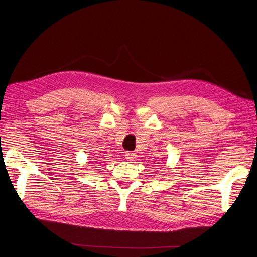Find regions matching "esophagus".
Instances as JSON below:
<instances>
[{
  "label": "esophagus",
  "mask_w": 257,
  "mask_h": 257,
  "mask_svg": "<svg viewBox=\"0 0 257 257\" xmlns=\"http://www.w3.org/2000/svg\"><path fill=\"white\" fill-rule=\"evenodd\" d=\"M124 157H125V159L127 160V161H134L135 159H136V157H137V154L136 153H134V152H125V154H124Z\"/></svg>",
  "instance_id": "1"
}]
</instances>
